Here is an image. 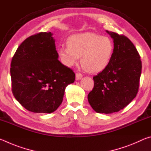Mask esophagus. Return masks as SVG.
Returning <instances> with one entry per match:
<instances>
[{
	"instance_id": "obj_1",
	"label": "esophagus",
	"mask_w": 151,
	"mask_h": 151,
	"mask_svg": "<svg viewBox=\"0 0 151 151\" xmlns=\"http://www.w3.org/2000/svg\"><path fill=\"white\" fill-rule=\"evenodd\" d=\"M83 77V75L81 73H76V81H79Z\"/></svg>"
}]
</instances>
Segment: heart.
Segmentation results:
<instances>
[{"instance_id":"1","label":"heart","mask_w":151,"mask_h":151,"mask_svg":"<svg viewBox=\"0 0 151 151\" xmlns=\"http://www.w3.org/2000/svg\"><path fill=\"white\" fill-rule=\"evenodd\" d=\"M68 46H61L58 54L62 63L70 67L77 64L81 57L84 69L98 73L105 69L112 58L114 45L112 40L94 32L75 34L68 38Z\"/></svg>"}]
</instances>
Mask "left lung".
Segmentation results:
<instances>
[{
	"instance_id": "left-lung-1",
	"label": "left lung",
	"mask_w": 151,
	"mask_h": 151,
	"mask_svg": "<svg viewBox=\"0 0 151 151\" xmlns=\"http://www.w3.org/2000/svg\"><path fill=\"white\" fill-rule=\"evenodd\" d=\"M106 32L113 40L114 54L109 66L93 77L94 88L88 101L95 112L111 114L123 109L137 96L142 63L137 48L127 37Z\"/></svg>"
}]
</instances>
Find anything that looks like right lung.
I'll return each mask as SVG.
<instances>
[{
    "mask_svg": "<svg viewBox=\"0 0 151 151\" xmlns=\"http://www.w3.org/2000/svg\"><path fill=\"white\" fill-rule=\"evenodd\" d=\"M53 34L40 32L21 43L11 65L12 90L28 111L51 113L63 102L66 86L75 74L58 60Z\"/></svg>",
    "mask_w": 151,
    "mask_h": 151,
    "instance_id": "1",
    "label": "right lung"
}]
</instances>
